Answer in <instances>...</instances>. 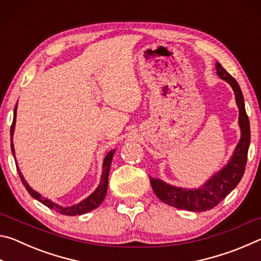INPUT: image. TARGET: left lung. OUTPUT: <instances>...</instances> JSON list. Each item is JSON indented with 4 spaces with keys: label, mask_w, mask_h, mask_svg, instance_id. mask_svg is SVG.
I'll return each instance as SVG.
<instances>
[{
    "label": "left lung",
    "mask_w": 261,
    "mask_h": 261,
    "mask_svg": "<svg viewBox=\"0 0 261 261\" xmlns=\"http://www.w3.org/2000/svg\"><path fill=\"white\" fill-rule=\"evenodd\" d=\"M216 73L220 78L229 83L235 92L236 102L240 109V126L242 137L240 143L233 152V155L219 173H216L210 180H207L200 189L188 190L173 187L161 179L149 177L154 193L162 202L179 210L192 212H205L214 208L222 201L240 183L245 171L247 161V151H249L251 132L250 122L245 112L244 98L240 85L230 73H228L220 63H216Z\"/></svg>",
    "instance_id": "1"
}]
</instances>
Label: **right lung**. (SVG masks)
<instances>
[{
  "label": "right lung",
  "mask_w": 261,
  "mask_h": 261,
  "mask_svg": "<svg viewBox=\"0 0 261 261\" xmlns=\"http://www.w3.org/2000/svg\"><path fill=\"white\" fill-rule=\"evenodd\" d=\"M16 113H17V105L15 107L14 110V121H12V124L10 127V135H11V151L12 154H14V158H15V148H14V143H12V137H14V131H15V124H16ZM115 153V149L113 151H110L107 155L105 158V161H103V170H102V175H101V182L99 184V187L96 188L95 191L91 194L90 197H87L85 200H83L79 202L77 205H73L71 207H62L57 204H54V202H51L50 200H48L47 198H43L40 193L35 192L34 190L31 189L29 187V184L26 183V180L24 179L23 175H21L20 170L17 168V171H18L19 174V177L21 179V182H23L25 189L28 190V192L32 196L34 199H37L43 204L45 206H47L48 208L50 210H54L55 212L60 214H63V215H70V216H74V215H81V214H85L87 212L90 211H93L95 210L96 207H99V205L101 202L103 201L106 194H107V189H108V176H109V169H110V165H112V160H113V155ZM17 166V165H16Z\"/></svg>",
  "instance_id": "obj_1"
}]
</instances>
